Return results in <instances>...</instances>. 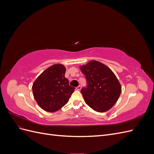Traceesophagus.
I'll return each instance as SVG.
<instances>
[{"label": "esophagus", "mask_w": 154, "mask_h": 154, "mask_svg": "<svg viewBox=\"0 0 154 154\" xmlns=\"http://www.w3.org/2000/svg\"><path fill=\"white\" fill-rule=\"evenodd\" d=\"M81 88H82V86H81V85H79V86H78V87L76 88V89L78 90V91H80V90L81 89Z\"/></svg>", "instance_id": "obj_1"}]
</instances>
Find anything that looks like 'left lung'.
<instances>
[{
  "label": "left lung",
  "mask_w": 154,
  "mask_h": 154,
  "mask_svg": "<svg viewBox=\"0 0 154 154\" xmlns=\"http://www.w3.org/2000/svg\"><path fill=\"white\" fill-rule=\"evenodd\" d=\"M87 85L81 89L86 103L98 112H104L118 101L122 87L114 72L105 65L92 60L81 67Z\"/></svg>",
  "instance_id": "obj_1"
}]
</instances>
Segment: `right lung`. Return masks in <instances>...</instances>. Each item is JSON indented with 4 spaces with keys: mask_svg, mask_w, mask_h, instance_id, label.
<instances>
[{
    "mask_svg": "<svg viewBox=\"0 0 154 154\" xmlns=\"http://www.w3.org/2000/svg\"><path fill=\"white\" fill-rule=\"evenodd\" d=\"M66 69L63 65H53L36 78L32 92L37 103L45 111H57L69 101L74 87L65 78Z\"/></svg>",
    "mask_w": 154,
    "mask_h": 154,
    "instance_id": "1",
    "label": "right lung"
}]
</instances>
